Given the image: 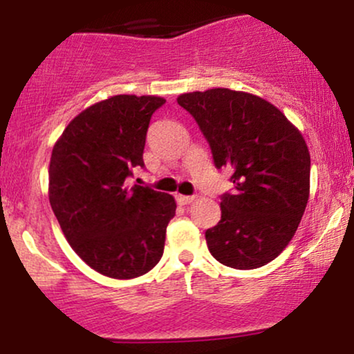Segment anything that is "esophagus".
<instances>
[{"instance_id":"obj_1","label":"esophagus","mask_w":354,"mask_h":354,"mask_svg":"<svg viewBox=\"0 0 354 354\" xmlns=\"http://www.w3.org/2000/svg\"><path fill=\"white\" fill-rule=\"evenodd\" d=\"M196 200V196H186V194H176V201L180 203V205H189V203H193Z\"/></svg>"}]
</instances>
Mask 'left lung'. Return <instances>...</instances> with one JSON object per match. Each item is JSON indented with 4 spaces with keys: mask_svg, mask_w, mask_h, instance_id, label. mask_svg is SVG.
<instances>
[{
    "mask_svg": "<svg viewBox=\"0 0 354 354\" xmlns=\"http://www.w3.org/2000/svg\"><path fill=\"white\" fill-rule=\"evenodd\" d=\"M208 141L214 166L233 169L221 219L206 230L209 253L225 266L273 261L301 221L310 198V151L278 108L250 93L214 88L178 98Z\"/></svg>",
    "mask_w": 354,
    "mask_h": 354,
    "instance_id": "obj_1",
    "label": "left lung"
}]
</instances>
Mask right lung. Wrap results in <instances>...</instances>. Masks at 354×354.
I'll use <instances>...</instances> for the list:
<instances>
[{"instance_id":"obj_1","label":"right lung","mask_w":354,"mask_h":354,"mask_svg":"<svg viewBox=\"0 0 354 354\" xmlns=\"http://www.w3.org/2000/svg\"><path fill=\"white\" fill-rule=\"evenodd\" d=\"M160 96L118 95L80 113L51 153L50 203L76 254L98 273L131 279L163 256L171 194L129 186Z\"/></svg>"}]
</instances>
